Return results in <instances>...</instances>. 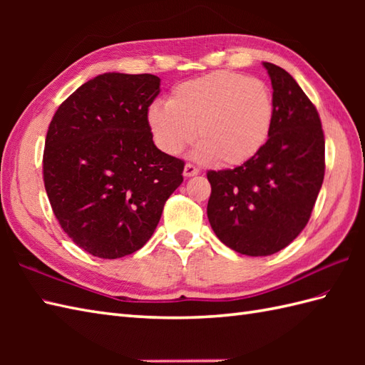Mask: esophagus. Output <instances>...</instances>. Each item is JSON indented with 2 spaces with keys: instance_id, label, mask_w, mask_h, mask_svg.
<instances>
[{
  "instance_id": "34e87169",
  "label": "esophagus",
  "mask_w": 365,
  "mask_h": 365,
  "mask_svg": "<svg viewBox=\"0 0 365 365\" xmlns=\"http://www.w3.org/2000/svg\"><path fill=\"white\" fill-rule=\"evenodd\" d=\"M197 174H199V169L195 165H191V163H187V165H185V168H183V175L185 177H192V175H197Z\"/></svg>"
}]
</instances>
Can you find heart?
<instances>
[{
    "mask_svg": "<svg viewBox=\"0 0 365 365\" xmlns=\"http://www.w3.org/2000/svg\"><path fill=\"white\" fill-rule=\"evenodd\" d=\"M147 122L155 143L168 155L180 153L196 131L197 158L237 166L252 160L268 141L273 98L257 78L213 72L177 84L168 103L149 108Z\"/></svg>",
    "mask_w": 365,
    "mask_h": 365,
    "instance_id": "b5f03b06",
    "label": "heart"
}]
</instances>
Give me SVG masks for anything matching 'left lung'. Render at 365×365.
<instances>
[{"mask_svg": "<svg viewBox=\"0 0 365 365\" xmlns=\"http://www.w3.org/2000/svg\"><path fill=\"white\" fill-rule=\"evenodd\" d=\"M273 86V125L242 166L208 170L207 216L221 242L260 257L289 246L311 218L324 177V136L311 100L284 68L263 63Z\"/></svg>", "mask_w": 365, "mask_h": 365, "instance_id": "8db88e82", "label": "left lung"}]
</instances>
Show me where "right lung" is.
<instances>
[{
    "mask_svg": "<svg viewBox=\"0 0 365 365\" xmlns=\"http://www.w3.org/2000/svg\"><path fill=\"white\" fill-rule=\"evenodd\" d=\"M160 94L150 73L108 72L84 83L46 131L43 183L61 227L81 250L119 259L149 242L185 163L153 144Z\"/></svg>",
    "mask_w": 365,
    "mask_h": 365,
    "instance_id": "add662e5",
    "label": "right lung"
}]
</instances>
